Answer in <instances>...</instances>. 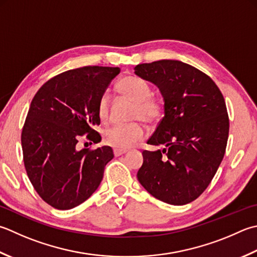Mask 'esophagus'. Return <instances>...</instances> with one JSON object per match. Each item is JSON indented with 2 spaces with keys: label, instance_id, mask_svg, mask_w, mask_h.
<instances>
[{
  "label": "esophagus",
  "instance_id": "34e87169",
  "mask_svg": "<svg viewBox=\"0 0 257 257\" xmlns=\"http://www.w3.org/2000/svg\"><path fill=\"white\" fill-rule=\"evenodd\" d=\"M127 152H128L127 149H117V148L113 149V154H114L115 157H118V156H121V155L125 154Z\"/></svg>",
  "mask_w": 257,
  "mask_h": 257
}]
</instances>
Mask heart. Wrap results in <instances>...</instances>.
I'll list each match as a JSON object with an SVG mask.
<instances>
[{
    "instance_id": "b5f03b06",
    "label": "heart",
    "mask_w": 257,
    "mask_h": 257,
    "mask_svg": "<svg viewBox=\"0 0 257 257\" xmlns=\"http://www.w3.org/2000/svg\"><path fill=\"white\" fill-rule=\"evenodd\" d=\"M118 92L134 102L132 119H142L145 122H156L164 113V101L152 93V87L145 79L138 75L128 74L117 83ZM97 113L102 122H107L110 113V97L108 93L100 95ZM145 128L142 122L135 121L128 124H117L105 130L104 143L117 149H128L142 140Z\"/></svg>"
}]
</instances>
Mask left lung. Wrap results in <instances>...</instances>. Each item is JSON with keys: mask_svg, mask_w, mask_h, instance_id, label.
Wrapping results in <instances>:
<instances>
[{"mask_svg": "<svg viewBox=\"0 0 257 257\" xmlns=\"http://www.w3.org/2000/svg\"><path fill=\"white\" fill-rule=\"evenodd\" d=\"M135 73L159 88L165 115L144 150L139 183L170 205L193 202L208 187L222 163L229 120L222 92L207 74L177 60L135 67Z\"/></svg>", "mask_w": 257, "mask_h": 257, "instance_id": "8db88e82", "label": "left lung"}]
</instances>
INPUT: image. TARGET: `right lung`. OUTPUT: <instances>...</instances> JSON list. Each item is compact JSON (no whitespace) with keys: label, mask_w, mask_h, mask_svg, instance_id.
<instances>
[{"label":"right lung","mask_w":257,"mask_h":257,"mask_svg":"<svg viewBox=\"0 0 257 257\" xmlns=\"http://www.w3.org/2000/svg\"><path fill=\"white\" fill-rule=\"evenodd\" d=\"M119 68L89 65L69 70L35 93L22 129L23 160L40 197L57 209L82 204L99 187L113 158L109 146L78 150L83 137L99 143L97 105Z\"/></svg>","instance_id":"add662e5"}]
</instances>
